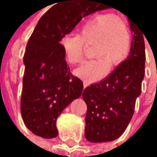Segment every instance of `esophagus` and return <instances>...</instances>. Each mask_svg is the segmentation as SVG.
<instances>
[{
  "label": "esophagus",
  "mask_w": 157,
  "mask_h": 157,
  "mask_svg": "<svg viewBox=\"0 0 157 157\" xmlns=\"http://www.w3.org/2000/svg\"><path fill=\"white\" fill-rule=\"evenodd\" d=\"M87 86H88V84H87L86 82H84V88H86Z\"/></svg>",
  "instance_id": "1"
}]
</instances>
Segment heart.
Returning a JSON list of instances; mask_svg holds the SVG:
<instances>
[{
  "instance_id": "heart-1",
  "label": "heart",
  "mask_w": 157,
  "mask_h": 157,
  "mask_svg": "<svg viewBox=\"0 0 157 157\" xmlns=\"http://www.w3.org/2000/svg\"><path fill=\"white\" fill-rule=\"evenodd\" d=\"M96 43L93 56L97 59L83 63L75 70L82 80L92 83L104 78L110 69L127 58L132 43L129 28L113 13L96 14L80 28L79 36L67 35L61 39V48L70 64H79L85 55L86 45Z\"/></svg>"
}]
</instances>
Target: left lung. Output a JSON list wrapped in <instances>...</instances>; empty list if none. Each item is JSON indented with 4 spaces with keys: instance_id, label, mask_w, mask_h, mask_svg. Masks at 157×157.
Instances as JSON below:
<instances>
[{
    "instance_id": "left-lung-1",
    "label": "left lung",
    "mask_w": 157,
    "mask_h": 157,
    "mask_svg": "<svg viewBox=\"0 0 157 157\" xmlns=\"http://www.w3.org/2000/svg\"><path fill=\"white\" fill-rule=\"evenodd\" d=\"M129 22L134 33L130 56L105 80L86 87L83 92L87 106L85 136L90 142H106L120 137L127 128L136 100L141 93L146 36L135 20L130 19Z\"/></svg>"
}]
</instances>
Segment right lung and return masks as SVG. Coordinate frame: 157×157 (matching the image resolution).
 I'll return each mask as SVG.
<instances>
[{"instance_id":"add662e5","label":"right lung","mask_w":157,"mask_h":157,"mask_svg":"<svg viewBox=\"0 0 157 157\" xmlns=\"http://www.w3.org/2000/svg\"><path fill=\"white\" fill-rule=\"evenodd\" d=\"M96 11L94 0H58L40 17L28 40L21 111L26 127L38 136L56 137V119L82 94L83 82L71 73L60 41Z\"/></svg>"}]
</instances>
